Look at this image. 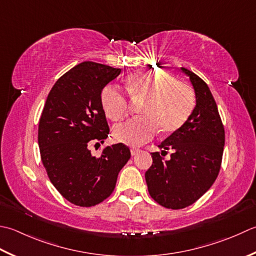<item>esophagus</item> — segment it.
Listing matches in <instances>:
<instances>
[{"label": "esophagus", "instance_id": "esophagus-1", "mask_svg": "<svg viewBox=\"0 0 256 256\" xmlns=\"http://www.w3.org/2000/svg\"><path fill=\"white\" fill-rule=\"evenodd\" d=\"M140 151H141V150H140V148H131V154H132V155H136Z\"/></svg>", "mask_w": 256, "mask_h": 256}]
</instances>
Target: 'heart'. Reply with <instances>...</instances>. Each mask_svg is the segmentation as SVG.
<instances>
[{
	"instance_id": "b5f03b06",
	"label": "heart",
	"mask_w": 256,
	"mask_h": 256,
	"mask_svg": "<svg viewBox=\"0 0 256 256\" xmlns=\"http://www.w3.org/2000/svg\"><path fill=\"white\" fill-rule=\"evenodd\" d=\"M125 88L134 100H144L142 116L118 125L115 138L131 146L151 140L160 128L163 134L173 133L191 116L195 108V93L191 85L175 80L162 70H145L128 75ZM101 103L106 116L120 122L128 115L130 105L121 88L108 85L101 93Z\"/></svg>"
}]
</instances>
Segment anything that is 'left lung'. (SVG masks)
<instances>
[{"instance_id": "obj_1", "label": "left lung", "mask_w": 256, "mask_h": 256, "mask_svg": "<svg viewBox=\"0 0 256 256\" xmlns=\"http://www.w3.org/2000/svg\"><path fill=\"white\" fill-rule=\"evenodd\" d=\"M196 98L191 116L152 153L153 163L145 172L148 193L155 202L172 210L188 208L202 196L216 180L222 164L225 132L218 105L208 84L190 70ZM172 151L166 162L162 156Z\"/></svg>"}]
</instances>
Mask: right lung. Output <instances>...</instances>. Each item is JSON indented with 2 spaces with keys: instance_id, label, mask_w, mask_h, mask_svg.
Masks as SVG:
<instances>
[{
  "instance_id": "right-lung-1",
  "label": "right lung",
  "mask_w": 256,
  "mask_h": 256,
  "mask_svg": "<svg viewBox=\"0 0 256 256\" xmlns=\"http://www.w3.org/2000/svg\"><path fill=\"white\" fill-rule=\"evenodd\" d=\"M120 73L121 68L91 61L78 64L55 82L40 118L45 171L60 194L78 206H94L108 198L131 158L123 143L106 146L100 156L90 150L110 133L101 93Z\"/></svg>"
}]
</instances>
